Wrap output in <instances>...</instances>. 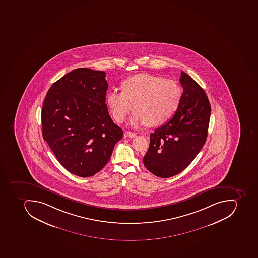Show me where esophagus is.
Segmentation results:
<instances>
[{
	"instance_id": "obj_1",
	"label": "esophagus",
	"mask_w": 258,
	"mask_h": 258,
	"mask_svg": "<svg viewBox=\"0 0 258 258\" xmlns=\"http://www.w3.org/2000/svg\"><path fill=\"white\" fill-rule=\"evenodd\" d=\"M124 135H125V137H128V138H135L136 136H137V134L134 132H130V131H127Z\"/></svg>"
}]
</instances>
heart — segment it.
Returning <instances> with one entry per match:
<instances>
[{"label":"heart","mask_w":258,"mask_h":258,"mask_svg":"<svg viewBox=\"0 0 258 258\" xmlns=\"http://www.w3.org/2000/svg\"><path fill=\"white\" fill-rule=\"evenodd\" d=\"M121 92L114 89L107 93L106 102L112 116L122 122L136 109L130 124L155 126L165 122L178 109L182 89L178 82L160 76L140 74L126 78L120 84Z\"/></svg>","instance_id":"b5f03b06"}]
</instances>
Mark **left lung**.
<instances>
[{"label": "left lung", "instance_id": "8db88e82", "mask_svg": "<svg viewBox=\"0 0 258 258\" xmlns=\"http://www.w3.org/2000/svg\"><path fill=\"white\" fill-rule=\"evenodd\" d=\"M182 97L178 109L166 124L150 134L144 157L146 169L155 176L169 178L182 172L206 143L211 107L201 86L181 72Z\"/></svg>", "mask_w": 258, "mask_h": 258}]
</instances>
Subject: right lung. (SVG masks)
I'll return each instance as SVG.
<instances>
[{
    "label": "right lung",
    "mask_w": 258,
    "mask_h": 258,
    "mask_svg": "<svg viewBox=\"0 0 258 258\" xmlns=\"http://www.w3.org/2000/svg\"><path fill=\"white\" fill-rule=\"evenodd\" d=\"M105 76L76 69L52 84L43 104V138L60 165L81 177L101 171L123 137L105 104Z\"/></svg>",
    "instance_id": "1"
}]
</instances>
